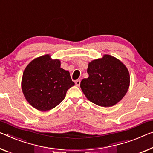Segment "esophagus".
Here are the masks:
<instances>
[{
	"label": "esophagus",
	"mask_w": 153,
	"mask_h": 153,
	"mask_svg": "<svg viewBox=\"0 0 153 153\" xmlns=\"http://www.w3.org/2000/svg\"><path fill=\"white\" fill-rule=\"evenodd\" d=\"M80 83H81V81L80 80H76V81H75V84H76V86H79L80 85Z\"/></svg>",
	"instance_id": "1"
}]
</instances>
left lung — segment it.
Segmentation results:
<instances>
[{
  "mask_svg": "<svg viewBox=\"0 0 153 153\" xmlns=\"http://www.w3.org/2000/svg\"><path fill=\"white\" fill-rule=\"evenodd\" d=\"M88 73L89 77L82 80L80 86L87 98L98 106L111 107L127 92L130 83L128 70L111 55L90 62Z\"/></svg>",
  "mask_w": 153,
  "mask_h": 153,
  "instance_id": "left-lung-1",
  "label": "left lung"
}]
</instances>
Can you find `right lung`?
I'll return each instance as SVG.
<instances>
[{
    "label": "right lung",
    "instance_id": "1",
    "mask_svg": "<svg viewBox=\"0 0 153 153\" xmlns=\"http://www.w3.org/2000/svg\"><path fill=\"white\" fill-rule=\"evenodd\" d=\"M60 65L59 60H53L46 55L33 60L23 72L25 97L39 111H48L57 106L74 85L69 72Z\"/></svg>",
    "mask_w": 153,
    "mask_h": 153
}]
</instances>
